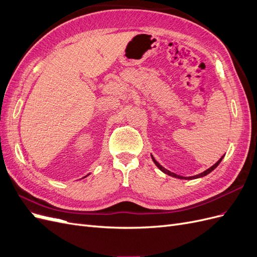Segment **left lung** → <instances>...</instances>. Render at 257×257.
I'll use <instances>...</instances> for the list:
<instances>
[{"label":"left lung","mask_w":257,"mask_h":257,"mask_svg":"<svg viewBox=\"0 0 257 257\" xmlns=\"http://www.w3.org/2000/svg\"><path fill=\"white\" fill-rule=\"evenodd\" d=\"M223 158L224 157H222L219 161H217L216 163H215V164L213 165V166H211V167H210V168H208L207 170H205V172L204 173H201V174H199V175H196V176H192V177H182V176H179V175H176V174H174V173H172V172H169V170H167V169H165V168H163L160 164H159V163L157 162V161H155V159L152 157V160H153V162L155 163V165H157L161 170H162V172L163 173H165L166 175H169V176H172V177H175V178H179V179H185V180H191V179H196V178H200V177H204V176H206V175H208V174H210V173H211L212 172V170L214 169V168H216L217 167V165H219L220 164V163H221V161L223 160Z\"/></svg>","instance_id":"1"}]
</instances>
